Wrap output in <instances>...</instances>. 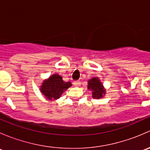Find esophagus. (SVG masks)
Instances as JSON below:
<instances>
[{
    "mask_svg": "<svg viewBox=\"0 0 150 150\" xmlns=\"http://www.w3.org/2000/svg\"><path fill=\"white\" fill-rule=\"evenodd\" d=\"M73 84L75 86H79L81 85V82L79 81H76L73 83Z\"/></svg>",
    "mask_w": 150,
    "mask_h": 150,
    "instance_id": "1",
    "label": "esophagus"
}]
</instances>
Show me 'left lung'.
<instances>
[{
  "instance_id": "left-lung-1",
  "label": "left lung",
  "mask_w": 150,
  "mask_h": 150,
  "mask_svg": "<svg viewBox=\"0 0 150 150\" xmlns=\"http://www.w3.org/2000/svg\"><path fill=\"white\" fill-rule=\"evenodd\" d=\"M88 88L93 91L92 96L95 99H100L103 97V94L105 93V90L103 88L102 84L97 78H93L88 81Z\"/></svg>"
}]
</instances>
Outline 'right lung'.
Masks as SVG:
<instances>
[{"mask_svg":"<svg viewBox=\"0 0 150 150\" xmlns=\"http://www.w3.org/2000/svg\"><path fill=\"white\" fill-rule=\"evenodd\" d=\"M72 86L70 82H64L58 74L53 75L46 81H44L40 91L46 99H57L62 96L63 92Z\"/></svg>","mask_w":150,"mask_h":150,"instance_id":"right-lung-1","label":"right lung"}]
</instances>
